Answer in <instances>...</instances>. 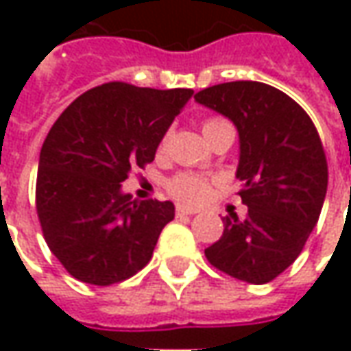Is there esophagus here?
Returning <instances> with one entry per match:
<instances>
[{
  "mask_svg": "<svg viewBox=\"0 0 351 351\" xmlns=\"http://www.w3.org/2000/svg\"><path fill=\"white\" fill-rule=\"evenodd\" d=\"M197 209H193V207H185V205H178L176 207V215L178 217H182V215H195Z\"/></svg>",
  "mask_w": 351,
  "mask_h": 351,
  "instance_id": "obj_1",
  "label": "esophagus"
}]
</instances>
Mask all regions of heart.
I'll list each match as a JSON object with an SVG mask.
<instances>
[{
	"mask_svg": "<svg viewBox=\"0 0 351 351\" xmlns=\"http://www.w3.org/2000/svg\"><path fill=\"white\" fill-rule=\"evenodd\" d=\"M223 125H230V123L221 117L207 119L203 123V134L213 128L223 127ZM164 144L166 141L162 142V146ZM210 189H213V180H209L207 176H201V173H178L168 182L169 195L176 197L182 203H201L210 195Z\"/></svg>",
	"mask_w": 351,
	"mask_h": 351,
	"instance_id": "heart-1",
	"label": "heart"
}]
</instances>
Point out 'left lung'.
Returning a JSON list of instances; mask_svg holds the SVG:
<instances>
[{
    "label": "left lung",
    "mask_w": 351,
    "mask_h": 351,
    "mask_svg": "<svg viewBox=\"0 0 351 351\" xmlns=\"http://www.w3.org/2000/svg\"><path fill=\"white\" fill-rule=\"evenodd\" d=\"M195 101L238 128V195L248 205L240 221L224 217L223 236L205 256L230 277L263 285L303 252L328 187L318 130L303 107L262 82H228L195 93Z\"/></svg>",
    "instance_id": "8db88e82"
}]
</instances>
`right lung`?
I'll return each instance as SVG.
<instances>
[{"instance_id":"1","label":"right lung","mask_w":351,"mask_h":351,"mask_svg":"<svg viewBox=\"0 0 351 351\" xmlns=\"http://www.w3.org/2000/svg\"><path fill=\"white\" fill-rule=\"evenodd\" d=\"M193 89L109 82L72 101L52 125L36 173V215L50 252L91 285H113L150 262L173 203L121 191L156 148Z\"/></svg>"}]
</instances>
